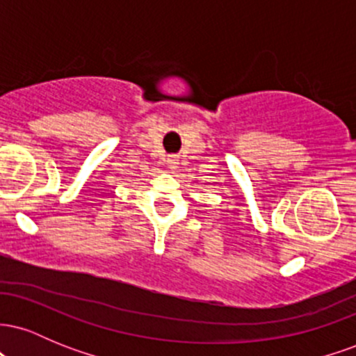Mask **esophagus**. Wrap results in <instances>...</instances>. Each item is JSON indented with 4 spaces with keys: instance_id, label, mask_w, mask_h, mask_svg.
<instances>
[{
    "instance_id": "obj_1",
    "label": "esophagus",
    "mask_w": 356,
    "mask_h": 356,
    "mask_svg": "<svg viewBox=\"0 0 356 356\" xmlns=\"http://www.w3.org/2000/svg\"><path fill=\"white\" fill-rule=\"evenodd\" d=\"M177 165H179V159L177 157H174V155H172V157L167 159V167H169L170 170L177 169Z\"/></svg>"
}]
</instances>
